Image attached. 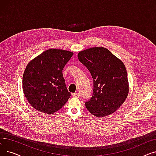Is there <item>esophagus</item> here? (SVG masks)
<instances>
[{"instance_id":"1","label":"esophagus","mask_w":156,"mask_h":156,"mask_svg":"<svg viewBox=\"0 0 156 156\" xmlns=\"http://www.w3.org/2000/svg\"><path fill=\"white\" fill-rule=\"evenodd\" d=\"M72 96L73 97H80V94L79 93H78V92L73 93V94H72Z\"/></svg>"}]
</instances>
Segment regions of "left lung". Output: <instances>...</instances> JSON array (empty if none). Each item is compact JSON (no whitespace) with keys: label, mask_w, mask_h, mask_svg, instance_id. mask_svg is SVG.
Masks as SVG:
<instances>
[{"label":"left lung","mask_w":156,"mask_h":156,"mask_svg":"<svg viewBox=\"0 0 156 156\" xmlns=\"http://www.w3.org/2000/svg\"><path fill=\"white\" fill-rule=\"evenodd\" d=\"M78 58L94 80L93 94L85 102L87 109L97 117H104L115 112L125 102L129 91L123 62L102 47L81 51Z\"/></svg>","instance_id":"8db88e82"}]
</instances>
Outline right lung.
I'll return each mask as SVG.
<instances>
[{
  "label": "right lung",
  "instance_id": "add662e5",
  "mask_svg": "<svg viewBox=\"0 0 156 156\" xmlns=\"http://www.w3.org/2000/svg\"><path fill=\"white\" fill-rule=\"evenodd\" d=\"M73 53L51 48L31 61L23 76V89L29 103L47 114L59 110L71 96L62 69Z\"/></svg>",
  "mask_w": 156,
  "mask_h": 156
}]
</instances>
